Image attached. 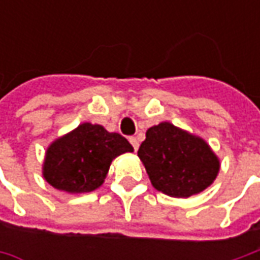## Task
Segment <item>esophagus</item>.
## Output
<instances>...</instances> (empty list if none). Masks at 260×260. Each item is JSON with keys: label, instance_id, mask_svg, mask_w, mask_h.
<instances>
[{"label": "esophagus", "instance_id": "esophagus-1", "mask_svg": "<svg viewBox=\"0 0 260 260\" xmlns=\"http://www.w3.org/2000/svg\"><path fill=\"white\" fill-rule=\"evenodd\" d=\"M128 140H130V143H132V146H133V149L137 150V149H139V140H137L136 137H130Z\"/></svg>", "mask_w": 260, "mask_h": 260}]
</instances>
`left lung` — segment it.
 <instances>
[{
	"label": "left lung",
	"mask_w": 260,
	"mask_h": 260,
	"mask_svg": "<svg viewBox=\"0 0 260 260\" xmlns=\"http://www.w3.org/2000/svg\"><path fill=\"white\" fill-rule=\"evenodd\" d=\"M137 155L156 189L176 198L204 191L220 169L217 156L203 139L166 121L146 132Z\"/></svg>",
	"instance_id": "1"
}]
</instances>
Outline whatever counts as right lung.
I'll list each match as a JSON object with an SVG mask.
<instances>
[{
    "mask_svg": "<svg viewBox=\"0 0 260 260\" xmlns=\"http://www.w3.org/2000/svg\"><path fill=\"white\" fill-rule=\"evenodd\" d=\"M125 152H133L125 137L108 133L103 125L84 123L49 146L43 176L56 189L91 192L104 182L113 159Z\"/></svg>",
    "mask_w": 260,
    "mask_h": 260,
    "instance_id": "obj_1",
    "label": "right lung"
}]
</instances>
